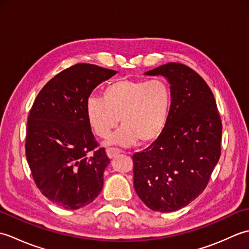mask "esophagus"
I'll return each mask as SVG.
<instances>
[{"label":"esophagus","mask_w":249,"mask_h":249,"mask_svg":"<svg viewBox=\"0 0 249 249\" xmlns=\"http://www.w3.org/2000/svg\"><path fill=\"white\" fill-rule=\"evenodd\" d=\"M121 153V151L120 150H118V149H113V147H109V149L107 150V155H108V157L110 158H113L114 156H116L118 154H120Z\"/></svg>","instance_id":"esophagus-1"}]
</instances>
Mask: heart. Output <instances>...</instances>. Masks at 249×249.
I'll list each match as a JSON object with an SVG mask.
<instances>
[{"mask_svg": "<svg viewBox=\"0 0 249 249\" xmlns=\"http://www.w3.org/2000/svg\"><path fill=\"white\" fill-rule=\"evenodd\" d=\"M102 98L88 99L87 118L94 133L107 138L116 126L123 125L108 144L151 143L168 124L172 109V89L165 80L122 78L107 84Z\"/></svg>", "mask_w": 249, "mask_h": 249, "instance_id": "obj_1", "label": "heart"}]
</instances>
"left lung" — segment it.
I'll list each match as a JSON object with an SVG mask.
<instances>
[{
    "mask_svg": "<svg viewBox=\"0 0 249 249\" xmlns=\"http://www.w3.org/2000/svg\"><path fill=\"white\" fill-rule=\"evenodd\" d=\"M167 78L172 109L163 133L133 156L134 187L153 211L174 212L203 192L220 157V115L208 84L192 68L168 63L145 72Z\"/></svg>",
    "mask_w": 249,
    "mask_h": 249,
    "instance_id": "1",
    "label": "left lung"
}]
</instances>
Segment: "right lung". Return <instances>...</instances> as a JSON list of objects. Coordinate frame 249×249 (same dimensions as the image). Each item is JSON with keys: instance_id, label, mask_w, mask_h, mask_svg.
Returning <instances> with one entry per match:
<instances>
[{"instance_id": "right-lung-1", "label": "right lung", "mask_w": 249, "mask_h": 249, "mask_svg": "<svg viewBox=\"0 0 249 249\" xmlns=\"http://www.w3.org/2000/svg\"><path fill=\"white\" fill-rule=\"evenodd\" d=\"M118 71L79 63L41 89L26 125L25 156L36 186L52 202L78 210L102 192L110 160L96 149L86 106L99 83Z\"/></svg>"}]
</instances>
